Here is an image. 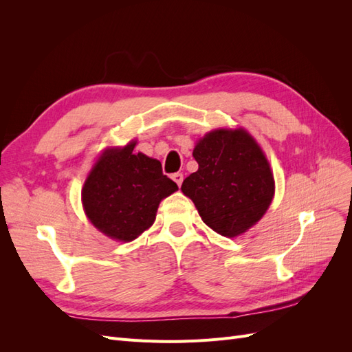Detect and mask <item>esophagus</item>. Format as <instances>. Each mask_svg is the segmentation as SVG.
<instances>
[{
	"label": "esophagus",
	"instance_id": "esophagus-1",
	"mask_svg": "<svg viewBox=\"0 0 352 352\" xmlns=\"http://www.w3.org/2000/svg\"><path fill=\"white\" fill-rule=\"evenodd\" d=\"M172 179L177 184L179 188L182 186V182H184V175H182V173H175V175L172 176Z\"/></svg>",
	"mask_w": 352,
	"mask_h": 352
}]
</instances>
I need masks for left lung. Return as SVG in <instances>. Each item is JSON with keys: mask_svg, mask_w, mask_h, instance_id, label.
Here are the masks:
<instances>
[{"mask_svg": "<svg viewBox=\"0 0 352 352\" xmlns=\"http://www.w3.org/2000/svg\"><path fill=\"white\" fill-rule=\"evenodd\" d=\"M198 170L182 184L202 221L235 238L254 226L272 204L274 179L260 145L242 127L208 132L197 142Z\"/></svg>", "mask_w": 352, "mask_h": 352, "instance_id": "1", "label": "left lung"}]
</instances>
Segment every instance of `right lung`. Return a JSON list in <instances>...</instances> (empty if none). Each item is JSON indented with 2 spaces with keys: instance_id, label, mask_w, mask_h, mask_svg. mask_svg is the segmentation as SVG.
<instances>
[{
  "instance_id": "obj_1",
  "label": "right lung",
  "mask_w": 352,
  "mask_h": 352,
  "mask_svg": "<svg viewBox=\"0 0 352 352\" xmlns=\"http://www.w3.org/2000/svg\"><path fill=\"white\" fill-rule=\"evenodd\" d=\"M136 141L107 148L82 188L85 214L105 236L131 242L153 226L160 201L177 190L162 163L135 153Z\"/></svg>"
}]
</instances>
